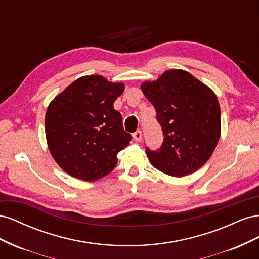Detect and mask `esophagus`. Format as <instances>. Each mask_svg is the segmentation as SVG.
Wrapping results in <instances>:
<instances>
[{
	"mask_svg": "<svg viewBox=\"0 0 259 259\" xmlns=\"http://www.w3.org/2000/svg\"><path fill=\"white\" fill-rule=\"evenodd\" d=\"M133 138H134L136 142H139V140H142L143 139V132L140 131V130H138L135 133H133Z\"/></svg>",
	"mask_w": 259,
	"mask_h": 259,
	"instance_id": "34e87169",
	"label": "esophagus"
}]
</instances>
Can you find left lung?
I'll list each match as a JSON object with an SVG mask.
<instances>
[{
  "mask_svg": "<svg viewBox=\"0 0 259 259\" xmlns=\"http://www.w3.org/2000/svg\"><path fill=\"white\" fill-rule=\"evenodd\" d=\"M142 90L153 105L163 132L158 150L146 148L152 165L182 177L205 164L221 136V108L209 88L184 70H168Z\"/></svg>",
  "mask_w": 259,
  "mask_h": 259,
  "instance_id": "8db88e82",
  "label": "left lung"
}]
</instances>
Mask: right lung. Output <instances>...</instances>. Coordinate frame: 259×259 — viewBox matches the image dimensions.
<instances>
[{
    "mask_svg": "<svg viewBox=\"0 0 259 259\" xmlns=\"http://www.w3.org/2000/svg\"><path fill=\"white\" fill-rule=\"evenodd\" d=\"M124 91L122 83L101 75L74 81L50 104L45 133L50 151L69 175L85 182L106 176L116 166L117 153L132 135L113 104Z\"/></svg>",
    "mask_w": 259,
    "mask_h": 259,
    "instance_id": "right-lung-1",
    "label": "right lung"
}]
</instances>
